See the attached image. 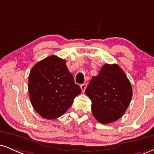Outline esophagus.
I'll list each match as a JSON object with an SVG mask.
<instances>
[{"instance_id":"34e87169","label":"esophagus","mask_w":154,"mask_h":154,"mask_svg":"<svg viewBox=\"0 0 154 154\" xmlns=\"http://www.w3.org/2000/svg\"><path fill=\"white\" fill-rule=\"evenodd\" d=\"M86 87H87V84H85V83H84V84H82V85H80L81 89H82V91L83 92L85 91Z\"/></svg>"}]
</instances>
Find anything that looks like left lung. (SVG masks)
<instances>
[{"label":"left lung","instance_id":"obj_1","mask_svg":"<svg viewBox=\"0 0 154 154\" xmlns=\"http://www.w3.org/2000/svg\"><path fill=\"white\" fill-rule=\"evenodd\" d=\"M92 101V113L97 121L109 124L119 119L130 105L131 83L117 64H104L92 77L85 90Z\"/></svg>","mask_w":154,"mask_h":154}]
</instances>
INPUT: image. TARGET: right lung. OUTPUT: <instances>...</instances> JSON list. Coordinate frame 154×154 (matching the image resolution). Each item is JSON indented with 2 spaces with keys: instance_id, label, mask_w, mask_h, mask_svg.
Returning a JSON list of instances; mask_svg holds the SVG:
<instances>
[{
  "instance_id": "obj_1",
  "label": "right lung",
  "mask_w": 154,
  "mask_h": 154,
  "mask_svg": "<svg viewBox=\"0 0 154 154\" xmlns=\"http://www.w3.org/2000/svg\"><path fill=\"white\" fill-rule=\"evenodd\" d=\"M28 90L35 110L47 119L62 116L82 92L69 72L66 61L56 56H48L32 68Z\"/></svg>"
}]
</instances>
